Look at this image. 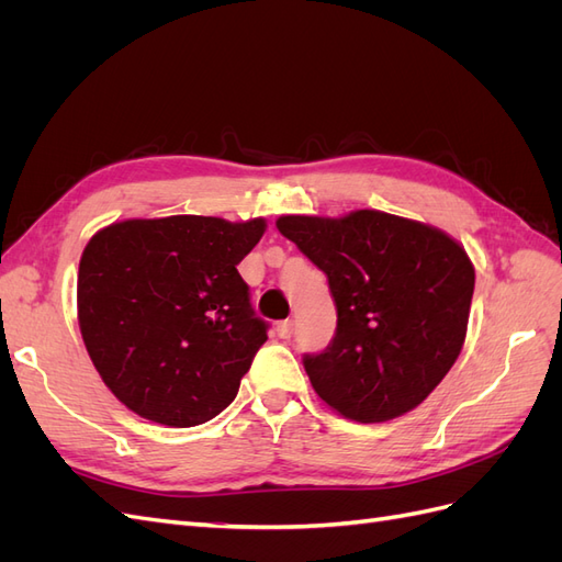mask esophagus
Returning a JSON list of instances; mask_svg holds the SVG:
<instances>
[{
	"instance_id": "34e87169",
	"label": "esophagus",
	"mask_w": 562,
	"mask_h": 562,
	"mask_svg": "<svg viewBox=\"0 0 562 562\" xmlns=\"http://www.w3.org/2000/svg\"><path fill=\"white\" fill-rule=\"evenodd\" d=\"M277 333H279V337L281 339H288L293 335V321H281L279 326H277Z\"/></svg>"
}]
</instances>
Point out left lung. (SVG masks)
I'll use <instances>...</instances> for the list:
<instances>
[{"instance_id":"left-lung-1","label":"left lung","mask_w":562,"mask_h":562,"mask_svg":"<svg viewBox=\"0 0 562 562\" xmlns=\"http://www.w3.org/2000/svg\"><path fill=\"white\" fill-rule=\"evenodd\" d=\"M277 229L328 277L337 330L304 356L323 403L361 424L427 398L464 347L475 271L443 229L382 211L281 215Z\"/></svg>"}]
</instances>
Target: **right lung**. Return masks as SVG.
Returning a JSON list of instances; mask_svg holds the SVG:
<instances>
[{
    "label": "right lung",
    "instance_id": "add662e5",
    "mask_svg": "<svg viewBox=\"0 0 562 562\" xmlns=\"http://www.w3.org/2000/svg\"><path fill=\"white\" fill-rule=\"evenodd\" d=\"M265 217H131L95 232L79 260L77 318L105 386L128 411L196 427L236 398L267 323L239 265Z\"/></svg>",
    "mask_w": 562,
    "mask_h": 562
}]
</instances>
